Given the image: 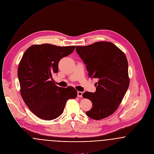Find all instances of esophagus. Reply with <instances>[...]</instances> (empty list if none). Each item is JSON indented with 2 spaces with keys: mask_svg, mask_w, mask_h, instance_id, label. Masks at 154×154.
<instances>
[{
  "mask_svg": "<svg viewBox=\"0 0 154 154\" xmlns=\"http://www.w3.org/2000/svg\"><path fill=\"white\" fill-rule=\"evenodd\" d=\"M82 92H80V91H78L77 92V96L78 97H81L82 95Z\"/></svg>",
  "mask_w": 154,
  "mask_h": 154,
  "instance_id": "obj_1",
  "label": "esophagus"
}]
</instances>
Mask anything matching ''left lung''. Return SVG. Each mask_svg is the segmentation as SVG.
Returning a JSON list of instances; mask_svg holds the SVG:
<instances>
[{
  "label": "left lung",
  "instance_id": "left-lung-1",
  "mask_svg": "<svg viewBox=\"0 0 154 154\" xmlns=\"http://www.w3.org/2000/svg\"><path fill=\"white\" fill-rule=\"evenodd\" d=\"M76 51L87 65L88 77L98 80L95 92L82 94L93 106L86 114L96 120L107 117L118 108L129 85L126 55L116 45L107 42L77 46Z\"/></svg>",
  "mask_w": 154,
  "mask_h": 154
}]
</instances>
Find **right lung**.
I'll list each match as a JSON object with an SVG mask.
<instances>
[{"mask_svg":"<svg viewBox=\"0 0 154 154\" xmlns=\"http://www.w3.org/2000/svg\"><path fill=\"white\" fill-rule=\"evenodd\" d=\"M75 45L35 44L24 52L18 69L22 99L37 117L52 120L63 112L67 100L75 99L73 87H58L52 78L58 72L59 60L73 52Z\"/></svg>","mask_w":154,"mask_h":154,"instance_id":"1","label":"right lung"}]
</instances>
